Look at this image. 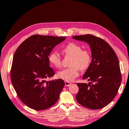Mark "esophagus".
Segmentation results:
<instances>
[{"label":"esophagus","instance_id":"1","mask_svg":"<svg viewBox=\"0 0 129 129\" xmlns=\"http://www.w3.org/2000/svg\"><path fill=\"white\" fill-rule=\"evenodd\" d=\"M71 83H70V82H66V81L65 82V86L66 87H68L69 86V85H71Z\"/></svg>","mask_w":129,"mask_h":129}]
</instances>
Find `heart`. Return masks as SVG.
Listing matches in <instances>:
<instances>
[{
  "label": "heart",
  "instance_id": "obj_1",
  "mask_svg": "<svg viewBox=\"0 0 129 129\" xmlns=\"http://www.w3.org/2000/svg\"><path fill=\"white\" fill-rule=\"evenodd\" d=\"M62 52L65 56H71L69 65L71 67L58 72V78L66 82H72L79 75V69L84 70L88 68L91 61L89 51L82 49L81 46L74 42H70L62 48ZM48 61L56 68L62 65V58L58 52L53 51L48 56Z\"/></svg>",
  "mask_w": 129,
  "mask_h": 129
}]
</instances>
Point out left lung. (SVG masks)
<instances>
[{
	"label": "left lung",
	"mask_w": 129,
	"mask_h": 129,
	"mask_svg": "<svg viewBox=\"0 0 129 129\" xmlns=\"http://www.w3.org/2000/svg\"><path fill=\"white\" fill-rule=\"evenodd\" d=\"M74 39L90 45L92 61L83 77L90 81L78 83L79 91L76 100L90 109L106 107L116 95L121 82L119 61L115 51L102 38L90 34L74 36Z\"/></svg>",
	"instance_id": "1"
}]
</instances>
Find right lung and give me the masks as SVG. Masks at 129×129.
<instances>
[{
    "label": "right lung",
    "mask_w": 129,
    "mask_h": 129,
    "mask_svg": "<svg viewBox=\"0 0 129 129\" xmlns=\"http://www.w3.org/2000/svg\"><path fill=\"white\" fill-rule=\"evenodd\" d=\"M65 37L34 35L17 48L10 70L12 84L19 98L35 110H45L58 101L64 86L63 79L46 82L55 75L48 56Z\"/></svg>",
    "instance_id": "obj_1"
}]
</instances>
